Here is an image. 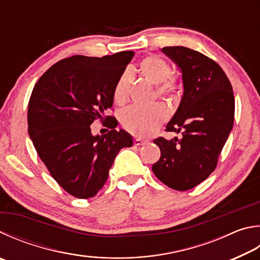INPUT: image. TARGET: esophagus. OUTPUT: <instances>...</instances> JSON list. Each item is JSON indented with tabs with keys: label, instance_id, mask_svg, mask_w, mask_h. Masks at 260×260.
Instances as JSON below:
<instances>
[{
	"label": "esophagus",
	"instance_id": "1",
	"mask_svg": "<svg viewBox=\"0 0 260 260\" xmlns=\"http://www.w3.org/2000/svg\"><path fill=\"white\" fill-rule=\"evenodd\" d=\"M145 143H146V141H144V140H142V139H139V138H135V139H134V144H135V145L140 146V145H144Z\"/></svg>",
	"mask_w": 260,
	"mask_h": 260
}]
</instances>
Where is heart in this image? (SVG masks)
<instances>
[{"label": "heart", "mask_w": 260, "mask_h": 260, "mask_svg": "<svg viewBox=\"0 0 260 260\" xmlns=\"http://www.w3.org/2000/svg\"><path fill=\"white\" fill-rule=\"evenodd\" d=\"M139 73L155 86V94L159 98H172L175 95L178 83L171 74V66L158 55H149L140 61ZM131 73H122L114 87V100L118 105L124 103L128 95ZM167 110L161 105L151 107L132 106L121 112L120 121L126 131L136 136H149L159 128L166 120Z\"/></svg>", "instance_id": "1"}]
</instances>
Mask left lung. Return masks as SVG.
I'll return each mask as SVG.
<instances>
[{
    "mask_svg": "<svg viewBox=\"0 0 260 260\" xmlns=\"http://www.w3.org/2000/svg\"><path fill=\"white\" fill-rule=\"evenodd\" d=\"M161 51L181 69L184 88L166 131L182 132L183 138L153 141L161 155L152 172L165 185L186 191L215 171L233 128V89L220 66L200 52L185 46H166Z\"/></svg>",
    "mask_w": 260,
    "mask_h": 260,
    "instance_id": "8db88e82",
    "label": "left lung"
}]
</instances>
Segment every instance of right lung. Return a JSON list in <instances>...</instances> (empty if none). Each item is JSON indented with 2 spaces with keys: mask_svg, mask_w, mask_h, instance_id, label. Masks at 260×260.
Here are the masks:
<instances>
[{
  "mask_svg": "<svg viewBox=\"0 0 260 260\" xmlns=\"http://www.w3.org/2000/svg\"><path fill=\"white\" fill-rule=\"evenodd\" d=\"M122 51L102 58L73 55L42 75L28 103V134L51 176L69 194L88 199L105 185L116 155L133 145L118 121L105 112L114 103V87L133 58ZM100 119L111 131L94 137Z\"/></svg>",
  "mask_w": 260,
  "mask_h": 260,
  "instance_id": "right-lung-1",
  "label": "right lung"
}]
</instances>
